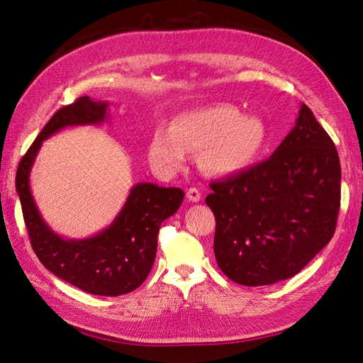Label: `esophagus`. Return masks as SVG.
Segmentation results:
<instances>
[{"label":"esophagus","mask_w":363,"mask_h":363,"mask_svg":"<svg viewBox=\"0 0 363 363\" xmlns=\"http://www.w3.org/2000/svg\"><path fill=\"white\" fill-rule=\"evenodd\" d=\"M186 196H187V199H189L191 202H199L201 201V194H199V191L196 189V187H191V189L187 191Z\"/></svg>","instance_id":"esophagus-1"}]
</instances>
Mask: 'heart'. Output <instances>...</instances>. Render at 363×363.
<instances>
[{"label":"heart","mask_w":363,"mask_h":363,"mask_svg":"<svg viewBox=\"0 0 363 363\" xmlns=\"http://www.w3.org/2000/svg\"><path fill=\"white\" fill-rule=\"evenodd\" d=\"M267 128L255 116L230 104H214L179 114L171 131L153 134L149 157L165 172L179 171L187 152H199L202 169L211 176H232L252 167L267 146Z\"/></svg>","instance_id":"b5f03b06"}]
</instances>
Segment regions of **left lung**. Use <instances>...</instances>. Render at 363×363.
Masks as SVG:
<instances>
[{"label": "left lung", "instance_id": "8db88e82", "mask_svg": "<svg viewBox=\"0 0 363 363\" xmlns=\"http://www.w3.org/2000/svg\"><path fill=\"white\" fill-rule=\"evenodd\" d=\"M210 187L206 204L216 217L217 265L238 284L294 277L335 232L340 157L306 104L269 159Z\"/></svg>", "mask_w": 363, "mask_h": 363}]
</instances>
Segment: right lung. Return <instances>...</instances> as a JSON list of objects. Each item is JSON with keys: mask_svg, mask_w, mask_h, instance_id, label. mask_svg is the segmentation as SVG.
<instances>
[{"mask_svg": "<svg viewBox=\"0 0 363 363\" xmlns=\"http://www.w3.org/2000/svg\"><path fill=\"white\" fill-rule=\"evenodd\" d=\"M108 103L82 96L57 110L21 159L16 192L31 245L46 269L91 295L119 296L135 291L153 267L162 222L179 210V187L137 183L116 219L89 238L57 235L43 219L30 187V172L45 140L67 126L99 125L108 119Z\"/></svg>", "mask_w": 363, "mask_h": 363, "instance_id": "right-lung-1", "label": "right lung"}]
</instances>
